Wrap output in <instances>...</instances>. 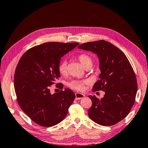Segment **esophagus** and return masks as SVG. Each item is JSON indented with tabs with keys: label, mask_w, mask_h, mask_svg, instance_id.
<instances>
[{
	"label": "esophagus",
	"mask_w": 148,
	"mask_h": 148,
	"mask_svg": "<svg viewBox=\"0 0 148 148\" xmlns=\"http://www.w3.org/2000/svg\"><path fill=\"white\" fill-rule=\"evenodd\" d=\"M84 97H85V95L83 94L75 93V97H76V99H80L82 98H84Z\"/></svg>",
	"instance_id": "obj_1"
}]
</instances>
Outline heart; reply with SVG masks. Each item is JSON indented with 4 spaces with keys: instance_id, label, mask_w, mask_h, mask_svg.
<instances>
[{
    "instance_id": "b5f03b06",
    "label": "heart",
    "mask_w": 148,
    "mask_h": 148,
    "mask_svg": "<svg viewBox=\"0 0 148 148\" xmlns=\"http://www.w3.org/2000/svg\"><path fill=\"white\" fill-rule=\"evenodd\" d=\"M78 60L80 61L83 66L87 69L90 68L92 65V59L87 53H80L77 56ZM58 71L60 73L65 76L68 73V64L66 60L61 61L58 65ZM88 84V81L86 80H72L68 84V86L73 90L78 92H83L85 89V86Z\"/></svg>"
}]
</instances>
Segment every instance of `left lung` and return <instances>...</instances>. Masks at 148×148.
<instances>
[{"mask_svg":"<svg viewBox=\"0 0 148 148\" xmlns=\"http://www.w3.org/2000/svg\"><path fill=\"white\" fill-rule=\"evenodd\" d=\"M78 47L97 54L101 73L92 91L105 92L101 99L88 96L92 102L88 116L101 125H114L128 115L135 103L137 90L135 72L123 52L107 41L86 42Z\"/></svg>","mask_w":148,"mask_h":148,"instance_id":"obj_1","label":"left lung"}]
</instances>
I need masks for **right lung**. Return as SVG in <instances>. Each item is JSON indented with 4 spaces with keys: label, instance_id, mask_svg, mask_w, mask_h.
Returning a JSON list of instances; mask_svg holds the SVG:
<instances>
[{
    "label": "right lung",
    "instance_id": "add662e5",
    "mask_svg": "<svg viewBox=\"0 0 148 148\" xmlns=\"http://www.w3.org/2000/svg\"><path fill=\"white\" fill-rule=\"evenodd\" d=\"M77 42H47L29 49L19 60L14 73V89L21 109L39 125H56L67 115L75 98L69 88L51 94L50 88L60 77L58 65L63 57L78 45Z\"/></svg>",
    "mask_w": 148,
    "mask_h": 148
}]
</instances>
